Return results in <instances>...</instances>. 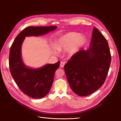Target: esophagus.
Returning a JSON list of instances; mask_svg holds the SVG:
<instances>
[{"instance_id": "esophagus-1", "label": "esophagus", "mask_w": 121, "mask_h": 121, "mask_svg": "<svg viewBox=\"0 0 121 121\" xmlns=\"http://www.w3.org/2000/svg\"><path fill=\"white\" fill-rule=\"evenodd\" d=\"M65 64V62H63V61H62L60 63V67L61 68H64Z\"/></svg>"}]
</instances>
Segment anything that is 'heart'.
I'll use <instances>...</instances> for the list:
<instances>
[{
  "mask_svg": "<svg viewBox=\"0 0 121 121\" xmlns=\"http://www.w3.org/2000/svg\"><path fill=\"white\" fill-rule=\"evenodd\" d=\"M85 42V38L75 32H69L60 37L54 43V48L58 51L69 48L70 54L77 52Z\"/></svg>",
  "mask_w": 121,
  "mask_h": 121,
  "instance_id": "1",
  "label": "heart"
}]
</instances>
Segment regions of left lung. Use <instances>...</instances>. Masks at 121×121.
Masks as SVG:
<instances>
[{"label": "left lung", "mask_w": 121, "mask_h": 121, "mask_svg": "<svg viewBox=\"0 0 121 121\" xmlns=\"http://www.w3.org/2000/svg\"><path fill=\"white\" fill-rule=\"evenodd\" d=\"M111 60L107 40L97 28H94L90 48L78 51L64 66L73 92L84 97L98 90L105 80Z\"/></svg>", "instance_id": "1"}]
</instances>
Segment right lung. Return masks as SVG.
<instances>
[{"mask_svg":"<svg viewBox=\"0 0 121 121\" xmlns=\"http://www.w3.org/2000/svg\"><path fill=\"white\" fill-rule=\"evenodd\" d=\"M55 26L25 28L13 43L10 50V71L20 89L27 96L33 99H41L48 93L54 80V75L60 62L47 64L39 69H31L25 66L22 59L21 48L27 36H39L54 30Z\"/></svg>","mask_w":121,"mask_h":121,"instance_id":"add662e5","label":"right lung"}]
</instances>
